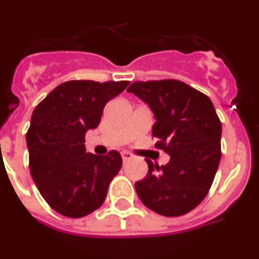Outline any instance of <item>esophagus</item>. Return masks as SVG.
<instances>
[{"instance_id":"1","label":"esophagus","mask_w":259,"mask_h":259,"mask_svg":"<svg viewBox=\"0 0 259 259\" xmlns=\"http://www.w3.org/2000/svg\"><path fill=\"white\" fill-rule=\"evenodd\" d=\"M122 157H123V161H130V159H132L134 158V154L130 152H127V150H123L122 152Z\"/></svg>"}]
</instances>
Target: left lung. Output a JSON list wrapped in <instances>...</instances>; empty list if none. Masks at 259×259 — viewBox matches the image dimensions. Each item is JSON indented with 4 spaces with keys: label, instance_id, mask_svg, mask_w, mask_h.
I'll return each instance as SVG.
<instances>
[{
    "label": "left lung",
    "instance_id": "left-lung-1",
    "mask_svg": "<svg viewBox=\"0 0 259 259\" xmlns=\"http://www.w3.org/2000/svg\"><path fill=\"white\" fill-rule=\"evenodd\" d=\"M154 114L152 134L170 162L146 159L148 175L135 183L146 207L164 217H179L206 197L221 162L222 123L211 100L179 80L135 81L127 89Z\"/></svg>",
    "mask_w": 259,
    "mask_h": 259
}]
</instances>
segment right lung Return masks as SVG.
I'll return each instance as SVG.
<instances>
[{"mask_svg":"<svg viewBox=\"0 0 259 259\" xmlns=\"http://www.w3.org/2000/svg\"><path fill=\"white\" fill-rule=\"evenodd\" d=\"M130 81L71 80L36 106L27 132L32 179L52 209L81 218L104 203L110 182L122 167L116 150L85 153V134L101 122L104 107Z\"/></svg>","mask_w":259,"mask_h":259,"instance_id":"1","label":"right lung"}]
</instances>
